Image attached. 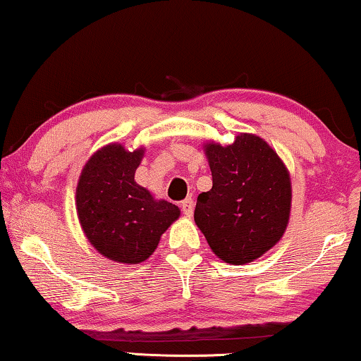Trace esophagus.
Here are the masks:
<instances>
[{
    "mask_svg": "<svg viewBox=\"0 0 361 361\" xmlns=\"http://www.w3.org/2000/svg\"><path fill=\"white\" fill-rule=\"evenodd\" d=\"M182 212H184L185 216H190L194 215V200L192 199H185L184 202H182Z\"/></svg>",
    "mask_w": 361,
    "mask_h": 361,
    "instance_id": "esophagus-1",
    "label": "esophagus"
}]
</instances>
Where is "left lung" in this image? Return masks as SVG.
I'll list each match as a JSON object with an SVG mask.
<instances>
[{
    "instance_id": "obj_1",
    "label": "left lung",
    "mask_w": 361,
    "mask_h": 361,
    "mask_svg": "<svg viewBox=\"0 0 361 361\" xmlns=\"http://www.w3.org/2000/svg\"><path fill=\"white\" fill-rule=\"evenodd\" d=\"M204 151L214 185L197 197L194 220L212 251L228 264L258 259L283 238L293 187L283 159L263 137L240 133Z\"/></svg>"
}]
</instances>
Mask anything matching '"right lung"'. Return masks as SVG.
I'll list each match as a JSON object with an SVG mask.
<instances>
[{
  "label": "right lung",
  "instance_id": "1",
  "mask_svg": "<svg viewBox=\"0 0 361 361\" xmlns=\"http://www.w3.org/2000/svg\"><path fill=\"white\" fill-rule=\"evenodd\" d=\"M145 151L110 142L93 152L77 182L75 207L83 233L115 263L137 264L149 258L162 233L180 216L179 207L156 200L136 184Z\"/></svg>",
  "mask_w": 361,
  "mask_h": 361
}]
</instances>
